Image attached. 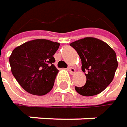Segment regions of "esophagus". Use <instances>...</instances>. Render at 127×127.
I'll return each mask as SVG.
<instances>
[{
    "label": "esophagus",
    "mask_w": 127,
    "mask_h": 127,
    "mask_svg": "<svg viewBox=\"0 0 127 127\" xmlns=\"http://www.w3.org/2000/svg\"><path fill=\"white\" fill-rule=\"evenodd\" d=\"M67 70H68V71L70 72V74H73V73L76 72L75 68H74V67H69L67 68Z\"/></svg>",
    "instance_id": "34e87169"
}]
</instances>
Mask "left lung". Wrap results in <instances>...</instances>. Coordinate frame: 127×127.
I'll use <instances>...</instances> for the list:
<instances>
[{
  "label": "left lung",
  "instance_id": "left-lung-1",
  "mask_svg": "<svg viewBox=\"0 0 127 127\" xmlns=\"http://www.w3.org/2000/svg\"><path fill=\"white\" fill-rule=\"evenodd\" d=\"M78 53L82 61V70L85 73L86 83L75 87L82 95L91 96L101 93L113 81L118 67L114 50L104 41L85 37L70 44Z\"/></svg>",
  "mask_w": 127,
  "mask_h": 127
}]
</instances>
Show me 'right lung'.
<instances>
[{
  "label": "right lung",
  "mask_w": 127,
  "mask_h": 127,
  "mask_svg": "<svg viewBox=\"0 0 127 127\" xmlns=\"http://www.w3.org/2000/svg\"><path fill=\"white\" fill-rule=\"evenodd\" d=\"M60 43L37 39L26 42L13 50L9 63L13 76L26 92L37 95L49 93L59 70L53 57Z\"/></svg>",
  "instance_id": "1"
}]
</instances>
